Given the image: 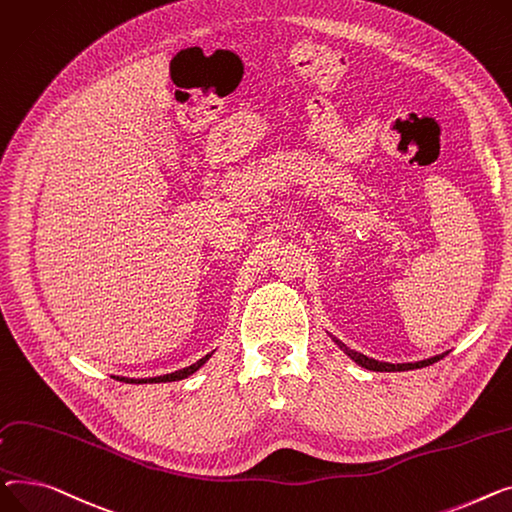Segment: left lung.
<instances>
[{
  "label": "left lung",
  "instance_id": "8db88e82",
  "mask_svg": "<svg viewBox=\"0 0 512 512\" xmlns=\"http://www.w3.org/2000/svg\"><path fill=\"white\" fill-rule=\"evenodd\" d=\"M339 343V347L351 357V359H355V362L362 366V368H366V370H372V372H403V370H415V368H424V366H430V364H434V362H438V359H442L444 355H436V357H432V359H424V362H417V364H384V362H376V359H370V357H366V355H362V353H357V351H353V349H347L341 341H337Z\"/></svg>",
  "mask_w": 512,
  "mask_h": 512
}]
</instances>
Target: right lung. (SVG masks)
<instances>
[{"instance_id":"right-lung-1","label":"right lung","mask_w":512,"mask_h":512,"mask_svg":"<svg viewBox=\"0 0 512 512\" xmlns=\"http://www.w3.org/2000/svg\"><path fill=\"white\" fill-rule=\"evenodd\" d=\"M210 357V353L208 355H204L202 359H198L196 364H192V366H188V368H184V370H177V372H171V374H165V376H157V378H138V380H134V378H117V380H122V382H134V384H153V382H175V380H182V378H188L190 374H194L202 364H206V359Z\"/></svg>"}]
</instances>
